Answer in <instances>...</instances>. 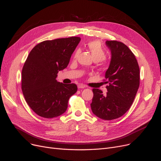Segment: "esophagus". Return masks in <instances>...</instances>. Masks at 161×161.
Returning a JSON list of instances; mask_svg holds the SVG:
<instances>
[{"label":"esophagus","mask_w":161,"mask_h":161,"mask_svg":"<svg viewBox=\"0 0 161 161\" xmlns=\"http://www.w3.org/2000/svg\"><path fill=\"white\" fill-rule=\"evenodd\" d=\"M78 87L79 89H84V88L86 87V86H84L83 84H79V85L78 86Z\"/></svg>","instance_id":"esophagus-1"}]
</instances>
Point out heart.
I'll return each instance as SVG.
<instances>
[{
  "label": "heart",
  "instance_id": "obj_1",
  "mask_svg": "<svg viewBox=\"0 0 161 161\" xmlns=\"http://www.w3.org/2000/svg\"><path fill=\"white\" fill-rule=\"evenodd\" d=\"M87 47L88 48V50L91 52V53H92L93 58L95 61H101L105 58L106 52L102 47L100 42L97 41H90L87 43ZM79 53V50L76 51L74 54V57L76 58L78 56Z\"/></svg>",
  "mask_w": 161,
  "mask_h": 161
}]
</instances>
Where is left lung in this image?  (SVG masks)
Here are the masks:
<instances>
[{"instance_id": "left-lung-1", "label": "left lung", "mask_w": 161, "mask_h": 161, "mask_svg": "<svg viewBox=\"0 0 161 161\" xmlns=\"http://www.w3.org/2000/svg\"><path fill=\"white\" fill-rule=\"evenodd\" d=\"M111 51L110 66L104 83L107 93L93 89L91 103L93 113L101 119L111 120L123 116L130 108L139 86L140 72L135 55L122 42L107 41Z\"/></svg>"}]
</instances>
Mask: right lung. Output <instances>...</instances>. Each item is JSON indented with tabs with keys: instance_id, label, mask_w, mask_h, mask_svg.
<instances>
[{
	"instance_id": "1",
	"label": "right lung",
	"mask_w": 161,
	"mask_h": 161,
	"mask_svg": "<svg viewBox=\"0 0 161 161\" xmlns=\"http://www.w3.org/2000/svg\"><path fill=\"white\" fill-rule=\"evenodd\" d=\"M79 37L47 40L35 46L22 72V90L30 107L39 116L53 118L65 113L68 100L76 93L75 83L56 80L67 67L80 43Z\"/></svg>"
}]
</instances>
